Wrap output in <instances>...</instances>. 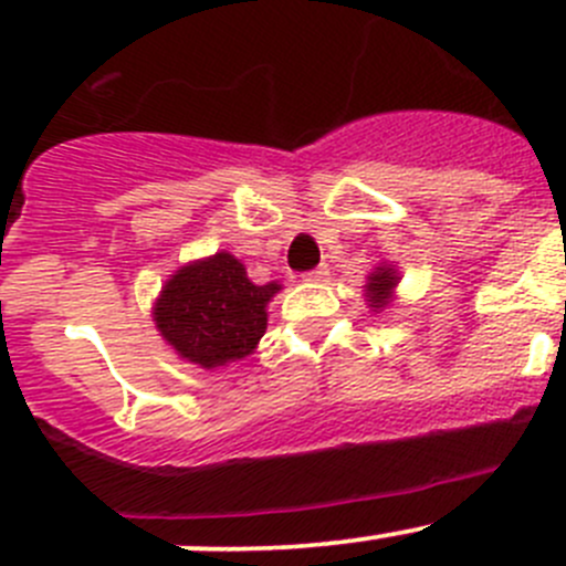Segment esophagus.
Returning <instances> with one entry per match:
<instances>
[{"label": "esophagus", "mask_w": 566, "mask_h": 566, "mask_svg": "<svg viewBox=\"0 0 566 566\" xmlns=\"http://www.w3.org/2000/svg\"><path fill=\"white\" fill-rule=\"evenodd\" d=\"M304 282H312V284L328 282V268L321 265V268H315V271H306L304 273Z\"/></svg>", "instance_id": "34e87169"}]
</instances>
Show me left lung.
<instances>
[{
    "instance_id": "1",
    "label": "left lung",
    "mask_w": 566,
    "mask_h": 566,
    "mask_svg": "<svg viewBox=\"0 0 566 566\" xmlns=\"http://www.w3.org/2000/svg\"><path fill=\"white\" fill-rule=\"evenodd\" d=\"M398 279H400L398 271H395L392 265H378L376 271L367 276L365 298L370 301L373 312L389 306V301H392V290H395V284H398Z\"/></svg>"
}]
</instances>
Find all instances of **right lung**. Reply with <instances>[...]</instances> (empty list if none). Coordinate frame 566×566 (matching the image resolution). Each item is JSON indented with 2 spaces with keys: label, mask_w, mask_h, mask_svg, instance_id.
<instances>
[{
  "label": "right lung",
  "mask_w": 566,
  "mask_h": 566,
  "mask_svg": "<svg viewBox=\"0 0 566 566\" xmlns=\"http://www.w3.org/2000/svg\"><path fill=\"white\" fill-rule=\"evenodd\" d=\"M282 284H254L227 251L188 262L163 287L155 323L163 339L193 365L221 367L256 348L268 328V301Z\"/></svg>",
  "instance_id": "add662e5"
}]
</instances>
